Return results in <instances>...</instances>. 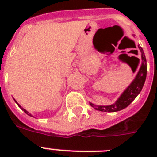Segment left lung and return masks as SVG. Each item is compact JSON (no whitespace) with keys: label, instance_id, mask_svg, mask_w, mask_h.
<instances>
[{"label":"left lung","instance_id":"1","mask_svg":"<svg viewBox=\"0 0 157 157\" xmlns=\"http://www.w3.org/2000/svg\"><path fill=\"white\" fill-rule=\"evenodd\" d=\"M140 52H141L142 63L141 66L139 67V70L137 73L135 78L132 81L130 85L124 90V92L121 94L118 99L113 104L107 105V106H98L90 103L91 107H93L94 109L101 111V112H118L121 110L127 107L135 99L137 96L139 95L141 92L142 89L144 87L147 77V60L145 54H144L143 48L138 45Z\"/></svg>","mask_w":157,"mask_h":157}]
</instances>
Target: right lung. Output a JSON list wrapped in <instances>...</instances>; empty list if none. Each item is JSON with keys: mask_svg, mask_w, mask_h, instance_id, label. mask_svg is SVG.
<instances>
[{"mask_svg": "<svg viewBox=\"0 0 157 157\" xmlns=\"http://www.w3.org/2000/svg\"><path fill=\"white\" fill-rule=\"evenodd\" d=\"M14 101H15V103H17V104H18V107H20L21 109L23 110V111H24V112H25L26 114H28V116H31V117H33V116H32V115H31V113H29V112H28V111H27V110H25V109H24V108H23V107H21L20 105H19V104H18V103H17V101H16V100H15V99H14Z\"/></svg>", "mask_w": 157, "mask_h": 157, "instance_id": "add662e5", "label": "right lung"}]
</instances>
